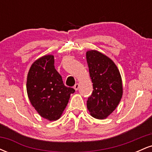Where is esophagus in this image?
Returning <instances> with one entry per match:
<instances>
[{
  "label": "esophagus",
  "mask_w": 152,
  "mask_h": 152,
  "mask_svg": "<svg viewBox=\"0 0 152 152\" xmlns=\"http://www.w3.org/2000/svg\"><path fill=\"white\" fill-rule=\"evenodd\" d=\"M78 88H79V84H78V83H76V84L74 85V89L77 91L78 89Z\"/></svg>",
  "instance_id": "obj_1"
}]
</instances>
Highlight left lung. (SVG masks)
Wrapping results in <instances>:
<instances>
[{"mask_svg": "<svg viewBox=\"0 0 152 152\" xmlns=\"http://www.w3.org/2000/svg\"><path fill=\"white\" fill-rule=\"evenodd\" d=\"M86 61L94 89L87 100V108L93 117L104 119L121 101V75L113 61L97 50L87 51Z\"/></svg>", "mask_w": 152, "mask_h": 152, "instance_id": "1", "label": "left lung"}]
</instances>
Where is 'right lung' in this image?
<instances>
[{
    "mask_svg": "<svg viewBox=\"0 0 152 152\" xmlns=\"http://www.w3.org/2000/svg\"><path fill=\"white\" fill-rule=\"evenodd\" d=\"M29 100L43 118L55 121L61 116L75 90L64 84L56 70L54 57L47 55L36 60L28 71L26 83Z\"/></svg>",
    "mask_w": 152,
    "mask_h": 152,
    "instance_id": "obj_1",
    "label": "right lung"
}]
</instances>
